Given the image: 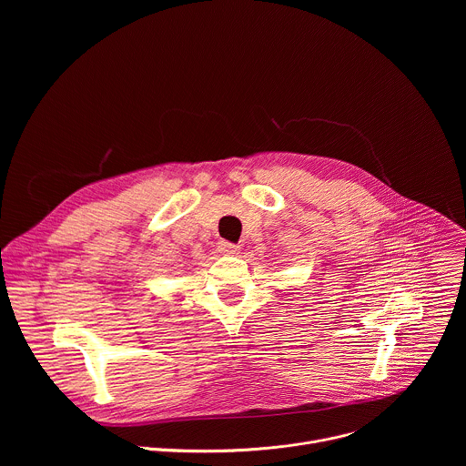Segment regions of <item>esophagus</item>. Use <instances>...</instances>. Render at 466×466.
Segmentation results:
<instances>
[{
	"mask_svg": "<svg viewBox=\"0 0 466 466\" xmlns=\"http://www.w3.org/2000/svg\"><path fill=\"white\" fill-rule=\"evenodd\" d=\"M238 250H239V247L234 243H228V241L219 243V252H223V254H238Z\"/></svg>",
	"mask_w": 466,
	"mask_h": 466,
	"instance_id": "obj_1",
	"label": "esophagus"
}]
</instances>
